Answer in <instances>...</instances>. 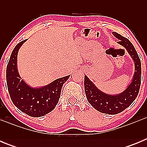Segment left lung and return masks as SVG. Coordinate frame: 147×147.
<instances>
[{"instance_id":"obj_1","label":"left lung","mask_w":147,"mask_h":147,"mask_svg":"<svg viewBox=\"0 0 147 147\" xmlns=\"http://www.w3.org/2000/svg\"><path fill=\"white\" fill-rule=\"evenodd\" d=\"M113 34L119 40L118 42L128 51L134 60L136 72L132 82L123 93L113 96L100 91L86 76L84 80L85 91L88 102L99 112L110 115L119 113L130 106L138 95L141 81V59L133 45L128 39L119 34L116 32H113Z\"/></svg>"}]
</instances>
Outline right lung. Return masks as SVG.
Here are the masks:
<instances>
[{
	"label": "right lung",
	"mask_w": 147,
	"mask_h": 147,
	"mask_svg": "<svg viewBox=\"0 0 147 147\" xmlns=\"http://www.w3.org/2000/svg\"><path fill=\"white\" fill-rule=\"evenodd\" d=\"M26 40L16 45L6 67V82L13 104L22 112L32 117H41L51 112L59 102L62 85L70 76L55 80L40 88H32L21 80L17 70L19 49Z\"/></svg>",
	"instance_id": "1"
}]
</instances>
